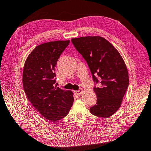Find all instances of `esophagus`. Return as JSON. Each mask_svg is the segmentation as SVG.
<instances>
[{"label": "esophagus", "mask_w": 151, "mask_h": 151, "mask_svg": "<svg viewBox=\"0 0 151 151\" xmlns=\"http://www.w3.org/2000/svg\"><path fill=\"white\" fill-rule=\"evenodd\" d=\"M83 93V89H79L78 91H76V93L77 95H81V94H82V93Z\"/></svg>", "instance_id": "obj_1"}]
</instances>
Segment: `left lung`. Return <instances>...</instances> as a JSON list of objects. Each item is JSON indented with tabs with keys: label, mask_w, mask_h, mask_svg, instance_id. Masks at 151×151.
<instances>
[{
	"label": "left lung",
	"mask_w": 151,
	"mask_h": 151,
	"mask_svg": "<svg viewBox=\"0 0 151 151\" xmlns=\"http://www.w3.org/2000/svg\"><path fill=\"white\" fill-rule=\"evenodd\" d=\"M89 66L95 84L97 103L90 112L109 118L121 106L129 83L127 68L122 56L108 41L101 36H86L71 40Z\"/></svg>",
	"instance_id": "8db88e82"
}]
</instances>
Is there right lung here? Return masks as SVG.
Wrapping results in <instances>:
<instances>
[{"label": "right lung", "mask_w": 151, "mask_h": 151, "mask_svg": "<svg viewBox=\"0 0 151 151\" xmlns=\"http://www.w3.org/2000/svg\"><path fill=\"white\" fill-rule=\"evenodd\" d=\"M70 43L56 41L40 45L25 62L22 84L27 98L43 117L57 122L67 115L74 103L73 93L54 87L58 58Z\"/></svg>", "instance_id": "right-lung-1"}]
</instances>
